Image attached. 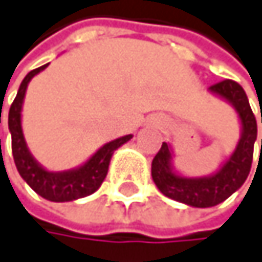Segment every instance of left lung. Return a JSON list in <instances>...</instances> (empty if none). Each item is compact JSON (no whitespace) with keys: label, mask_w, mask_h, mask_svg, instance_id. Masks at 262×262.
Instances as JSON below:
<instances>
[{"label":"left lung","mask_w":262,"mask_h":262,"mask_svg":"<svg viewBox=\"0 0 262 262\" xmlns=\"http://www.w3.org/2000/svg\"><path fill=\"white\" fill-rule=\"evenodd\" d=\"M208 91L230 104L239 118L241 135L230 157L213 174L202 177H188L176 169L171 143H163L152 160V180L161 194L194 208H210L219 205L244 185L252 167L253 146L258 135L255 115L244 88L237 82L222 80L210 86Z\"/></svg>","instance_id":"1"}]
</instances>
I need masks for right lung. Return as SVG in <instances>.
Returning <instances> with one entry per match:
<instances>
[{"mask_svg": "<svg viewBox=\"0 0 262 262\" xmlns=\"http://www.w3.org/2000/svg\"><path fill=\"white\" fill-rule=\"evenodd\" d=\"M49 63L32 70L23 79L18 88L16 98L9 110V130L12 135V154L13 161L21 179L43 199L51 202H71L82 197H86L99 189L104 179L108 172V164L116 149L130 141L134 135H124L110 143L101 146L86 161L67 171H48L43 167L31 154L28 143L25 140L23 127H21V110L25 104L26 90L32 77L41 73ZM1 118V112H0ZM1 122V119H0Z\"/></svg>", "mask_w": 262, "mask_h": 262, "instance_id": "1", "label": "right lung"}]
</instances>
